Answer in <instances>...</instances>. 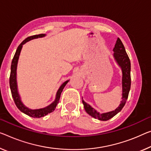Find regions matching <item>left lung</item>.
Here are the masks:
<instances>
[{"label":"left lung","mask_w":151,"mask_h":151,"mask_svg":"<svg viewBox=\"0 0 151 151\" xmlns=\"http://www.w3.org/2000/svg\"><path fill=\"white\" fill-rule=\"evenodd\" d=\"M114 51V57L116 61L119 65V66L122 69V87H123V92H122V101L121 102L119 106L116 109L115 111H111V112L102 113L100 114L99 113L96 112L93 108L91 107L88 104L85 103L82 99L83 105L84 106V109L86 112L90 115L96 119H98L101 121H107L111 118L117 114L118 113L121 111L124 107L125 104H126L127 97L129 95V92L131 87V76H130V70H131V63L130 60L129 59L128 55L125 49V47L123 45L122 40L118 38L116 42L115 47L113 48Z\"/></svg>","instance_id":"8db88e82"}]
</instances>
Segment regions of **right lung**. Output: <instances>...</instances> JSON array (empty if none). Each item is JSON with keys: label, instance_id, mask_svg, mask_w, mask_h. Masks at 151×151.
Listing matches in <instances>:
<instances>
[{"label": "right lung", "instance_id": "obj_1", "mask_svg": "<svg viewBox=\"0 0 151 151\" xmlns=\"http://www.w3.org/2000/svg\"><path fill=\"white\" fill-rule=\"evenodd\" d=\"M45 34H40L38 35H34L27 37L25 39V40L22 42L20 45L18 46V47L16 50V52L15 53V55L13 58L12 62H11V73H10V77H9V85H10V88L11 91V94H12L13 99L14 100L16 106L19 109L22 111V112L24 113L25 114L30 116L34 118H39L44 117V116L46 115L48 113L52 112L55 109L56 106L59 102L60 96H61V94L63 90L64 87L65 86V85L68 83V81H66L65 82H64L61 86V87L59 88V90L57 91L56 99L53 103L48 106L47 107L44 108V109H36V110H31L27 108L26 106H25L23 103L21 101L19 94L17 92V82H16V69H17V64L18 61V59H19V56L22 50V46L24 44H25L26 42L31 40L32 39L37 38H41V37L45 36Z\"/></svg>", "mask_w": 151, "mask_h": 151}]
</instances>
